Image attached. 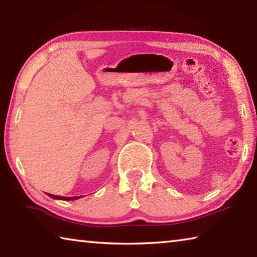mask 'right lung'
Masks as SVG:
<instances>
[{
	"label": "right lung",
	"instance_id": "1",
	"mask_svg": "<svg viewBox=\"0 0 257 257\" xmlns=\"http://www.w3.org/2000/svg\"><path fill=\"white\" fill-rule=\"evenodd\" d=\"M50 197L54 198V199H62V201H73V199H78L82 196H76V197H63V196H56V195H52V194H47Z\"/></svg>",
	"mask_w": 257,
	"mask_h": 257
}]
</instances>
